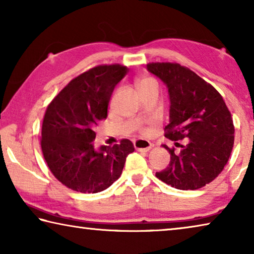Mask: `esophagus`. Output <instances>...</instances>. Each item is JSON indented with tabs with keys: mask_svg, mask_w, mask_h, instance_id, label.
Masks as SVG:
<instances>
[{
	"mask_svg": "<svg viewBox=\"0 0 254 254\" xmlns=\"http://www.w3.org/2000/svg\"><path fill=\"white\" fill-rule=\"evenodd\" d=\"M133 144H134L135 150H137V151L140 152H147L152 147V143L150 142V141L144 140V139H137L133 142Z\"/></svg>",
	"mask_w": 254,
	"mask_h": 254,
	"instance_id": "34e87169",
	"label": "esophagus"
}]
</instances>
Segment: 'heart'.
Returning a JSON list of instances; mask_svg holds the SVG:
<instances>
[{
  "instance_id": "obj_1",
  "label": "heart",
  "mask_w": 254,
  "mask_h": 254,
  "mask_svg": "<svg viewBox=\"0 0 254 254\" xmlns=\"http://www.w3.org/2000/svg\"><path fill=\"white\" fill-rule=\"evenodd\" d=\"M137 86H139L140 89L142 88H150V87H156L159 88V84L157 79H154L153 77H143L139 80L137 83Z\"/></svg>"
}]
</instances>
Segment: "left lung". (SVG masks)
I'll return each instance as SVG.
<instances>
[{
	"mask_svg": "<svg viewBox=\"0 0 254 254\" xmlns=\"http://www.w3.org/2000/svg\"><path fill=\"white\" fill-rule=\"evenodd\" d=\"M148 70L167 85L170 97V122L165 136L180 145L162 144L170 153L169 166L156 177L182 190L206 186L220 175L234 144L231 112L214 86L177 63H149ZM185 140V145L178 141Z\"/></svg>",
	"mask_w": 254,
	"mask_h": 254,
	"instance_id": "left-lung-1",
	"label": "left lung"
}]
</instances>
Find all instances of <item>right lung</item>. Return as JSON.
Returning <instances> with one entry per match:
<instances>
[{"label":"right lung","instance_id":"obj_1","mask_svg":"<svg viewBox=\"0 0 254 254\" xmlns=\"http://www.w3.org/2000/svg\"><path fill=\"white\" fill-rule=\"evenodd\" d=\"M128 71L127 66L100 65L71 79L45 113L41 150L49 169L64 186L95 194L109 188L122 174L127 154L134 151L130 140L95 150V127L107 117L114 87Z\"/></svg>","mask_w":254,"mask_h":254}]
</instances>
